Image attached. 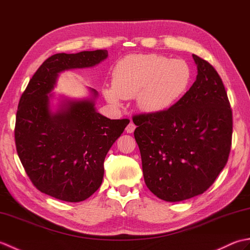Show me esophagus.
Returning a JSON list of instances; mask_svg holds the SVG:
<instances>
[{
    "instance_id": "34e87169",
    "label": "esophagus",
    "mask_w": 250,
    "mask_h": 250,
    "mask_svg": "<svg viewBox=\"0 0 250 250\" xmlns=\"http://www.w3.org/2000/svg\"><path fill=\"white\" fill-rule=\"evenodd\" d=\"M135 125L133 124V122H130V124L126 125V128H125V131H126V133H133L134 132V130H135Z\"/></svg>"
}]
</instances>
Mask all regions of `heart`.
Returning a JSON list of instances; mask_svg holds the SVG:
<instances>
[{
    "mask_svg": "<svg viewBox=\"0 0 250 250\" xmlns=\"http://www.w3.org/2000/svg\"><path fill=\"white\" fill-rule=\"evenodd\" d=\"M192 72L183 59L156 54L130 55L113 68V87L104 89L108 102L119 104L121 98L136 97L139 107L159 113L171 107L189 88Z\"/></svg>",
    "mask_w": 250,
    "mask_h": 250,
    "instance_id": "obj_1",
    "label": "heart"
}]
</instances>
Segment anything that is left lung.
<instances>
[{
	"label": "left lung",
	"instance_id": "obj_1",
	"mask_svg": "<svg viewBox=\"0 0 250 250\" xmlns=\"http://www.w3.org/2000/svg\"><path fill=\"white\" fill-rule=\"evenodd\" d=\"M195 82L171 107L133 116L145 184L159 199L179 202L202 194L226 167L232 109L219 74L192 55Z\"/></svg>",
	"mask_w": 250,
	"mask_h": 250
}]
</instances>
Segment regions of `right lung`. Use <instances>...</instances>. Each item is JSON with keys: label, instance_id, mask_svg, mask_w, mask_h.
<instances>
[{"label": "right lung", "instance_id": "1", "mask_svg": "<svg viewBox=\"0 0 250 250\" xmlns=\"http://www.w3.org/2000/svg\"><path fill=\"white\" fill-rule=\"evenodd\" d=\"M107 50L56 54L44 61L21 95L15 125L16 148L32 184L41 192L82 202L102 184L104 160L129 119L106 118L94 107L97 90L83 100H65L56 113L51 92L59 73L91 67Z\"/></svg>", "mask_w": 250, "mask_h": 250}]
</instances>
